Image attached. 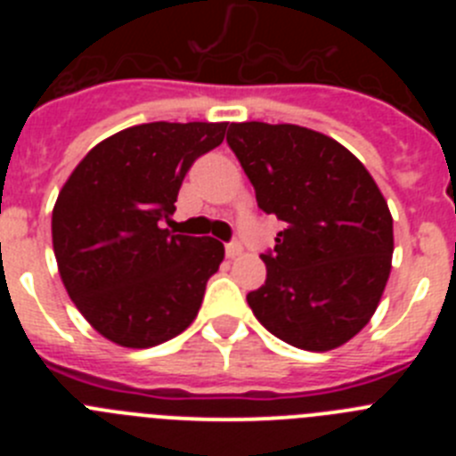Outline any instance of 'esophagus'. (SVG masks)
Segmentation results:
<instances>
[{
	"instance_id": "1",
	"label": "esophagus",
	"mask_w": 456,
	"mask_h": 456,
	"mask_svg": "<svg viewBox=\"0 0 456 456\" xmlns=\"http://www.w3.org/2000/svg\"><path fill=\"white\" fill-rule=\"evenodd\" d=\"M241 251H244L241 241L232 240V241H228V244H225V256H228V257H237Z\"/></svg>"
}]
</instances>
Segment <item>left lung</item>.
Segmentation results:
<instances>
[{
    "mask_svg": "<svg viewBox=\"0 0 456 456\" xmlns=\"http://www.w3.org/2000/svg\"><path fill=\"white\" fill-rule=\"evenodd\" d=\"M228 146L257 208L283 221L267 278L247 294L257 322L292 347L329 352L370 322L393 257V216L368 168L299 125L232 123Z\"/></svg>",
    "mask_w": 456,
    "mask_h": 456,
    "instance_id": "8db88e82",
    "label": "left lung"
}]
</instances>
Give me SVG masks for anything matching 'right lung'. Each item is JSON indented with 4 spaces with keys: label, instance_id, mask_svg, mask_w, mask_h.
I'll list each match as a JSON object with an SVG mask.
<instances>
[{
    "label": "right lung",
    "instance_id": "1",
    "mask_svg": "<svg viewBox=\"0 0 456 456\" xmlns=\"http://www.w3.org/2000/svg\"><path fill=\"white\" fill-rule=\"evenodd\" d=\"M228 123H146L93 148L52 212L59 273L88 324L132 349L183 333L224 260L212 237L175 235L184 175L224 141Z\"/></svg>",
    "mask_w": 456,
    "mask_h": 456
}]
</instances>
